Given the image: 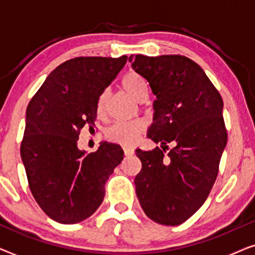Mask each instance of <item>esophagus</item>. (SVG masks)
Instances as JSON below:
<instances>
[{
	"label": "esophagus",
	"instance_id": "1",
	"mask_svg": "<svg viewBox=\"0 0 255 255\" xmlns=\"http://www.w3.org/2000/svg\"><path fill=\"white\" fill-rule=\"evenodd\" d=\"M123 151H124L125 155H132L134 153V149L132 147H128V146H124Z\"/></svg>",
	"mask_w": 255,
	"mask_h": 255
}]
</instances>
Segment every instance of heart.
Returning <instances> with one entry per match:
<instances>
[{
	"instance_id": "1",
	"label": "heart",
	"mask_w": 255,
	"mask_h": 255,
	"mask_svg": "<svg viewBox=\"0 0 255 255\" xmlns=\"http://www.w3.org/2000/svg\"><path fill=\"white\" fill-rule=\"evenodd\" d=\"M122 87L133 97L140 102L148 95V83L144 76L137 72H128L122 79ZM107 92H103L99 96L96 102V113L99 116L104 113ZM146 123L144 120L137 118L132 121H118L111 125L106 132L107 138L111 141L120 142L123 145L134 144L139 135L145 130Z\"/></svg>"
}]
</instances>
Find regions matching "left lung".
<instances>
[{
	"label": "left lung",
	"mask_w": 255,
	"mask_h": 255,
	"mask_svg": "<svg viewBox=\"0 0 255 255\" xmlns=\"http://www.w3.org/2000/svg\"><path fill=\"white\" fill-rule=\"evenodd\" d=\"M156 100L147 138L152 151L137 149L141 170L135 194L147 217L159 224H182L200 209L218 174L228 133L223 100L203 69L183 55L128 57ZM174 142L168 155L167 143Z\"/></svg>",
	"instance_id": "1"
}]
</instances>
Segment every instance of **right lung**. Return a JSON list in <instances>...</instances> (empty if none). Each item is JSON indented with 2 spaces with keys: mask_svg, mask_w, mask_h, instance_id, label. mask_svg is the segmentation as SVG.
<instances>
[{
  "mask_svg": "<svg viewBox=\"0 0 255 255\" xmlns=\"http://www.w3.org/2000/svg\"><path fill=\"white\" fill-rule=\"evenodd\" d=\"M128 57H79L47 76L26 109L20 156L29 187L45 214L61 224L85 221L102 204L106 182L123 160L120 145L96 152L78 147L86 124L96 121V102Z\"/></svg>",
  "mask_w": 255,
  "mask_h": 255,
  "instance_id": "obj_1",
  "label": "right lung"
}]
</instances>
